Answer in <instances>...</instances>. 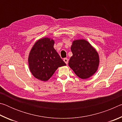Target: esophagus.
<instances>
[{
    "mask_svg": "<svg viewBox=\"0 0 122 122\" xmlns=\"http://www.w3.org/2000/svg\"><path fill=\"white\" fill-rule=\"evenodd\" d=\"M63 61H64V62H65L67 64H68V59L67 58H65L63 59Z\"/></svg>",
    "mask_w": 122,
    "mask_h": 122,
    "instance_id": "obj_1",
    "label": "esophagus"
}]
</instances>
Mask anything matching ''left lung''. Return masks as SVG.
Here are the masks:
<instances>
[{
	"label": "left lung",
	"mask_w": 122,
	"mask_h": 122,
	"mask_svg": "<svg viewBox=\"0 0 122 122\" xmlns=\"http://www.w3.org/2000/svg\"><path fill=\"white\" fill-rule=\"evenodd\" d=\"M73 53L68 65L82 79L90 77L95 73L99 65V56L93 47L83 39L74 41L71 47Z\"/></svg>",
	"instance_id": "1"
}]
</instances>
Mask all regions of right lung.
<instances>
[{
  "label": "right lung",
  "mask_w": 122,
  "mask_h": 122,
  "mask_svg": "<svg viewBox=\"0 0 122 122\" xmlns=\"http://www.w3.org/2000/svg\"><path fill=\"white\" fill-rule=\"evenodd\" d=\"M54 41L44 38L35 43L28 56L30 71L35 77L46 81L58 67L66 66L60 55L54 48Z\"/></svg>",
  "instance_id": "right-lung-1"
}]
</instances>
